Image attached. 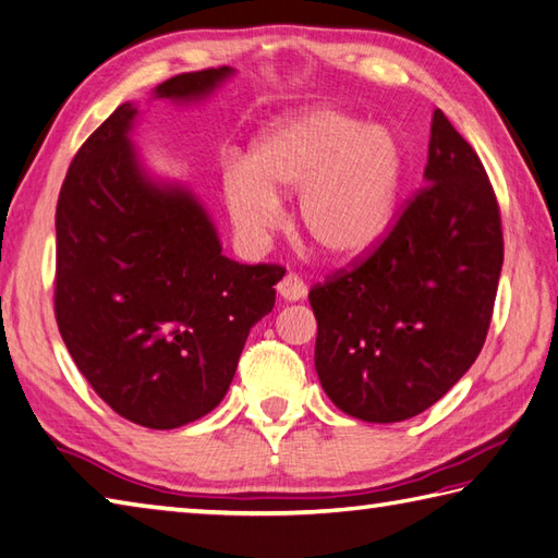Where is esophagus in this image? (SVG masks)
I'll return each mask as SVG.
<instances>
[{"label":"esophagus","mask_w":558,"mask_h":558,"mask_svg":"<svg viewBox=\"0 0 558 558\" xmlns=\"http://www.w3.org/2000/svg\"><path fill=\"white\" fill-rule=\"evenodd\" d=\"M278 294L286 302H300L306 298V282L298 276V272H288L278 282Z\"/></svg>","instance_id":"34e87169"}]
</instances>
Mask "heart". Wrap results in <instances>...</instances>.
<instances>
[{
  "label": "heart",
  "mask_w": 558,
  "mask_h": 558,
  "mask_svg": "<svg viewBox=\"0 0 558 558\" xmlns=\"http://www.w3.org/2000/svg\"><path fill=\"white\" fill-rule=\"evenodd\" d=\"M408 156L393 129L366 124L333 105L268 124L248 162L222 170V196L236 234L258 244L280 220L278 194L294 192V220L328 258H354L393 222Z\"/></svg>",
  "instance_id": "1"
}]
</instances>
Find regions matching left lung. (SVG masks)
Listing matches in <instances>:
<instances>
[{
    "instance_id": "1",
    "label": "left lung",
    "mask_w": 558,
    "mask_h": 558,
    "mask_svg": "<svg viewBox=\"0 0 558 558\" xmlns=\"http://www.w3.org/2000/svg\"><path fill=\"white\" fill-rule=\"evenodd\" d=\"M424 182L369 256L314 286V364L350 417L432 408L487 338L504 266L501 216L477 153L434 110Z\"/></svg>"
}]
</instances>
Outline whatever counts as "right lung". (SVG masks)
I'll return each mask as SVG.
<instances>
[{
    "instance_id": "1",
    "label": "right lung",
    "mask_w": 558,
    "mask_h": 558,
    "mask_svg": "<svg viewBox=\"0 0 558 558\" xmlns=\"http://www.w3.org/2000/svg\"><path fill=\"white\" fill-rule=\"evenodd\" d=\"M232 74L172 76L153 98L204 100ZM136 114L134 102L120 105L69 165L54 220V316L78 372L120 417L177 429L228 393L286 270L222 256L196 196L138 162Z\"/></svg>"
}]
</instances>
